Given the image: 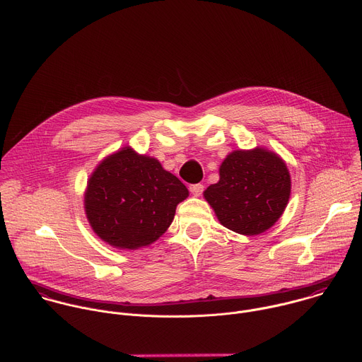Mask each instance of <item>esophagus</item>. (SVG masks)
<instances>
[{"label":"esophagus","mask_w":362,"mask_h":362,"mask_svg":"<svg viewBox=\"0 0 362 362\" xmlns=\"http://www.w3.org/2000/svg\"><path fill=\"white\" fill-rule=\"evenodd\" d=\"M189 191L194 197H199L204 191V185L202 184H192V185H189Z\"/></svg>","instance_id":"obj_1"}]
</instances>
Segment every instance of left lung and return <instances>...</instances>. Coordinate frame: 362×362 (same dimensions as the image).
<instances>
[{"label": "left lung", "instance_id": "left-lung-1", "mask_svg": "<svg viewBox=\"0 0 362 362\" xmlns=\"http://www.w3.org/2000/svg\"><path fill=\"white\" fill-rule=\"evenodd\" d=\"M291 195V175L285 161L264 147L235 150L220 165V180L204 191L216 218L241 235L269 230Z\"/></svg>", "mask_w": 362, "mask_h": 362}]
</instances>
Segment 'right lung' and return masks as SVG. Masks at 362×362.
<instances>
[{
	"mask_svg": "<svg viewBox=\"0 0 362 362\" xmlns=\"http://www.w3.org/2000/svg\"><path fill=\"white\" fill-rule=\"evenodd\" d=\"M187 187L150 156L122 147L88 178L84 209L93 231L118 250L156 243L171 226Z\"/></svg>",
	"mask_w": 362,
	"mask_h": 362,
	"instance_id": "right-lung-1",
	"label": "right lung"
}]
</instances>
